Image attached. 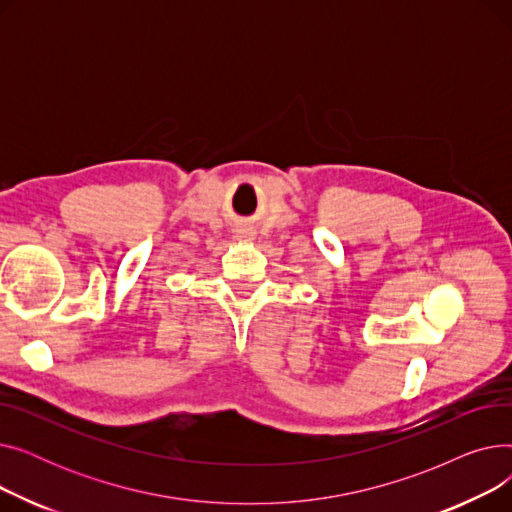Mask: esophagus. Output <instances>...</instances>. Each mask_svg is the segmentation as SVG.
<instances>
[{"instance_id":"esophagus-1","label":"esophagus","mask_w":512,"mask_h":512,"mask_svg":"<svg viewBox=\"0 0 512 512\" xmlns=\"http://www.w3.org/2000/svg\"><path fill=\"white\" fill-rule=\"evenodd\" d=\"M251 236H253V234H249V232H245V230H238V238H240V240H251Z\"/></svg>"}]
</instances>
